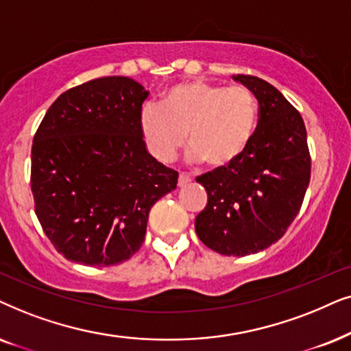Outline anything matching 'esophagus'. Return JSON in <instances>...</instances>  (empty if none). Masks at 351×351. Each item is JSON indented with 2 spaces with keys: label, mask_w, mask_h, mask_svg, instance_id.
Wrapping results in <instances>:
<instances>
[{
  "label": "esophagus",
  "mask_w": 351,
  "mask_h": 351,
  "mask_svg": "<svg viewBox=\"0 0 351 351\" xmlns=\"http://www.w3.org/2000/svg\"><path fill=\"white\" fill-rule=\"evenodd\" d=\"M188 183H191L189 175H186V173H180V176H178V186H180V188H183V186H186Z\"/></svg>",
  "instance_id": "esophagus-1"
}]
</instances>
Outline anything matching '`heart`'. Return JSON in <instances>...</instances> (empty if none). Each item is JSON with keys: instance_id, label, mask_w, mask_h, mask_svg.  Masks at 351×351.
Masks as SVG:
<instances>
[{"instance_id": "1", "label": "heart", "mask_w": 351, "mask_h": 351, "mask_svg": "<svg viewBox=\"0 0 351 351\" xmlns=\"http://www.w3.org/2000/svg\"><path fill=\"white\" fill-rule=\"evenodd\" d=\"M256 123L258 102L249 88L194 80L167 88L158 107H144L139 134L162 163L173 160L188 138L191 162L226 168L249 149Z\"/></svg>"}]
</instances>
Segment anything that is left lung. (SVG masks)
<instances>
[{
  "instance_id": "1",
  "label": "left lung",
  "mask_w": 351,
  "mask_h": 351,
  "mask_svg": "<svg viewBox=\"0 0 351 351\" xmlns=\"http://www.w3.org/2000/svg\"><path fill=\"white\" fill-rule=\"evenodd\" d=\"M234 80L258 101V125L239 160L195 178L208 195L195 232L218 254L244 256L278 242L295 219L310 184L311 157L300 112L258 77Z\"/></svg>"
}]
</instances>
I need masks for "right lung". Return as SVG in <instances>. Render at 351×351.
I'll return each instance as SVG.
<instances>
[{"mask_svg": "<svg viewBox=\"0 0 351 351\" xmlns=\"http://www.w3.org/2000/svg\"><path fill=\"white\" fill-rule=\"evenodd\" d=\"M147 95L128 77L95 78L62 93L36 130L35 213L70 261L128 260L143 245L152 205L176 189L178 173L147 154L139 134Z\"/></svg>", "mask_w": 351, "mask_h": 351, "instance_id": "right-lung-1", "label": "right lung"}]
</instances>
